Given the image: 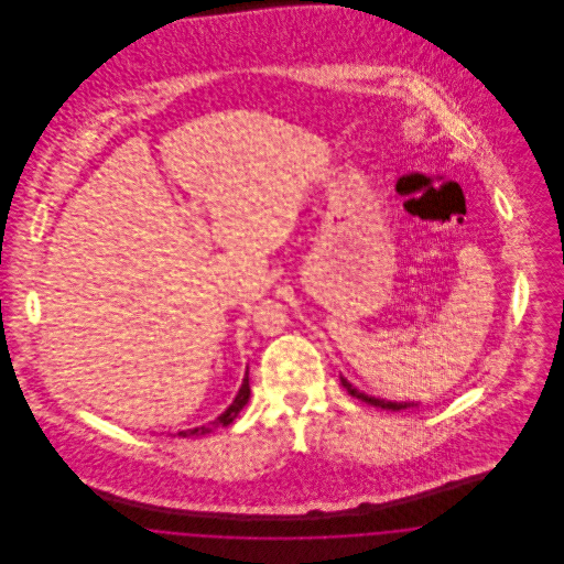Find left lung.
I'll use <instances>...</instances> for the list:
<instances>
[{
  "instance_id": "1",
  "label": "left lung",
  "mask_w": 564,
  "mask_h": 564,
  "mask_svg": "<svg viewBox=\"0 0 564 564\" xmlns=\"http://www.w3.org/2000/svg\"><path fill=\"white\" fill-rule=\"evenodd\" d=\"M340 382H343V387L349 391V395H352V398H357V400H361V402L370 403V405H376V408H382V410H395V412H398V410H405V408L416 405V403L410 402H387V400H378V398H372V395H366V393L357 391L345 376H340Z\"/></svg>"
}]
</instances>
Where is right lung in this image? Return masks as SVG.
I'll return each instance as SVG.
<instances>
[{"mask_svg": "<svg viewBox=\"0 0 564 564\" xmlns=\"http://www.w3.org/2000/svg\"><path fill=\"white\" fill-rule=\"evenodd\" d=\"M249 395H251V389H249V372H245L241 389H239V393H237L235 402L228 405V410H226V412H221V414L215 419L214 423H209V425H203V427H196V430L180 431L177 435H180V437L205 435V433H209L214 427H226V425H230V423L239 416V412L245 408V403L249 400Z\"/></svg>", "mask_w": 564, "mask_h": 564, "instance_id": "1", "label": "right lung"}]
</instances>
